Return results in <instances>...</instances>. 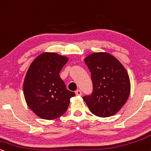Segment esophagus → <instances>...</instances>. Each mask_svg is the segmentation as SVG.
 <instances>
[{
    "mask_svg": "<svg viewBox=\"0 0 151 151\" xmlns=\"http://www.w3.org/2000/svg\"><path fill=\"white\" fill-rule=\"evenodd\" d=\"M76 95H77V96H81V95H82V93H81V91L80 90H78L76 91Z\"/></svg>",
    "mask_w": 151,
    "mask_h": 151,
    "instance_id": "34e87169",
    "label": "esophagus"
}]
</instances>
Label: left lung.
Listing matches in <instances>:
<instances>
[{
  "instance_id": "obj_1",
  "label": "left lung",
  "mask_w": 151,
  "mask_h": 151,
  "mask_svg": "<svg viewBox=\"0 0 151 151\" xmlns=\"http://www.w3.org/2000/svg\"><path fill=\"white\" fill-rule=\"evenodd\" d=\"M91 73L93 92L84 96L90 111L100 117L116 114L128 100L131 83L126 68L107 52H95L84 59Z\"/></svg>"
}]
</instances>
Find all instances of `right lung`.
Segmentation results:
<instances>
[{"mask_svg": "<svg viewBox=\"0 0 151 151\" xmlns=\"http://www.w3.org/2000/svg\"><path fill=\"white\" fill-rule=\"evenodd\" d=\"M68 61L66 56L44 52L30 64L23 83V93L29 109L39 117L52 120L68 109L73 92L66 89L59 73Z\"/></svg>", "mask_w": 151, "mask_h": 151, "instance_id": "add662e5", "label": "right lung"}]
</instances>
